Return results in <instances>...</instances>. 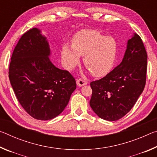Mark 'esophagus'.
Returning <instances> with one entry per match:
<instances>
[{"mask_svg":"<svg viewBox=\"0 0 157 157\" xmlns=\"http://www.w3.org/2000/svg\"><path fill=\"white\" fill-rule=\"evenodd\" d=\"M76 82H77V85L79 86H84V85L87 84V82L84 80V79H77Z\"/></svg>","mask_w":157,"mask_h":157,"instance_id":"1","label":"esophagus"}]
</instances>
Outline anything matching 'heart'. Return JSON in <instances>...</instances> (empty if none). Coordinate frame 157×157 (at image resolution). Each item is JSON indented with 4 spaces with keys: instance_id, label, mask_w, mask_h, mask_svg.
Returning <instances> with one entry per match:
<instances>
[{
    "instance_id": "1",
    "label": "heart",
    "mask_w": 157,
    "mask_h": 157,
    "mask_svg": "<svg viewBox=\"0 0 157 157\" xmlns=\"http://www.w3.org/2000/svg\"><path fill=\"white\" fill-rule=\"evenodd\" d=\"M117 43L111 36H107L94 30H83L72 39V46L66 44L62 50L64 67L73 70L84 57V64L95 77H102L109 72L115 62Z\"/></svg>"
}]
</instances>
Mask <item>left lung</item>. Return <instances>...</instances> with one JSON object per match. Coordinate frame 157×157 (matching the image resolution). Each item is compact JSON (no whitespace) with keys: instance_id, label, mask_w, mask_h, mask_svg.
Segmentation results:
<instances>
[{"instance_id":"8db88e82","label":"left lung","mask_w":157,"mask_h":157,"mask_svg":"<svg viewBox=\"0 0 157 157\" xmlns=\"http://www.w3.org/2000/svg\"><path fill=\"white\" fill-rule=\"evenodd\" d=\"M147 60L142 39L134 33L127 41L120 64L104 78L90 84V106L100 118L117 121L132 109L144 89Z\"/></svg>"}]
</instances>
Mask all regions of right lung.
Returning <instances> with one entry per match:
<instances>
[{
	"label": "right lung",
	"instance_id": "obj_1",
	"mask_svg": "<svg viewBox=\"0 0 157 157\" xmlns=\"http://www.w3.org/2000/svg\"><path fill=\"white\" fill-rule=\"evenodd\" d=\"M47 38L36 28L21 37L13 51L9 78L18 102L37 120L55 118L76 89L75 78L50 61Z\"/></svg>",
	"mask_w": 157,
	"mask_h": 157
}]
</instances>
